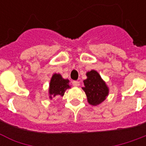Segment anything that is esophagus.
<instances>
[{
	"instance_id": "obj_1",
	"label": "esophagus",
	"mask_w": 146,
	"mask_h": 146,
	"mask_svg": "<svg viewBox=\"0 0 146 146\" xmlns=\"http://www.w3.org/2000/svg\"><path fill=\"white\" fill-rule=\"evenodd\" d=\"M72 84H73L74 87H78L80 85V82L79 81H76V80H73L72 82Z\"/></svg>"
}]
</instances>
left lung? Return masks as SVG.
Instances as JSON below:
<instances>
[{
    "mask_svg": "<svg viewBox=\"0 0 146 146\" xmlns=\"http://www.w3.org/2000/svg\"><path fill=\"white\" fill-rule=\"evenodd\" d=\"M86 75L87 79L84 80V87L82 88L87 95L88 103L92 106L101 104L109 95L106 84L95 70L89 71Z\"/></svg>",
    "mask_w": 146,
    "mask_h": 146,
    "instance_id": "8db88e82",
    "label": "left lung"
}]
</instances>
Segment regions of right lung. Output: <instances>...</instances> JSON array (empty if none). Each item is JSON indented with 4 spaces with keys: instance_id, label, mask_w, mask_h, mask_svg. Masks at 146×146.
<instances>
[{
    "instance_id": "obj_1",
    "label": "right lung",
    "mask_w": 146,
    "mask_h": 146,
    "mask_svg": "<svg viewBox=\"0 0 146 146\" xmlns=\"http://www.w3.org/2000/svg\"><path fill=\"white\" fill-rule=\"evenodd\" d=\"M69 82H70L69 80L63 79L59 73L53 74L50 81L49 91H48L50 99H52V98L55 97L56 95L63 96L66 90L70 88Z\"/></svg>"
}]
</instances>
